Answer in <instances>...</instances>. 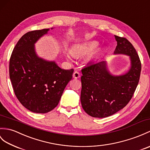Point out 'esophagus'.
<instances>
[{"mask_svg":"<svg viewBox=\"0 0 150 150\" xmlns=\"http://www.w3.org/2000/svg\"><path fill=\"white\" fill-rule=\"evenodd\" d=\"M80 76H81V74H79V72L78 71H75L74 73V74H73V77H74V79H78L79 78Z\"/></svg>","mask_w":150,"mask_h":150,"instance_id":"esophagus-1","label":"esophagus"}]
</instances>
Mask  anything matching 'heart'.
<instances>
[{"label":"heart","mask_w":150,"mask_h":150,"mask_svg":"<svg viewBox=\"0 0 150 150\" xmlns=\"http://www.w3.org/2000/svg\"><path fill=\"white\" fill-rule=\"evenodd\" d=\"M99 43L95 41H89L88 43L82 44H76L72 47L71 52H68L67 54V57L68 59H70L71 55L75 56L81 54H88L91 53L98 47Z\"/></svg>","instance_id":"obj_1"}]
</instances>
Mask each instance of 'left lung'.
Returning a JSON list of instances; mask_svg holds the SVG:
<instances>
[{
  "label": "left lung",
  "instance_id": "left-lung-1",
  "mask_svg": "<svg viewBox=\"0 0 150 150\" xmlns=\"http://www.w3.org/2000/svg\"><path fill=\"white\" fill-rule=\"evenodd\" d=\"M114 36L117 46L114 54L128 55L129 69L123 74L112 75L106 61L91 63L82 69L81 102L85 112L94 117H106L123 109L140 78L141 64L135 48L126 38Z\"/></svg>",
  "mask_w": 150,
  "mask_h": 150
}]
</instances>
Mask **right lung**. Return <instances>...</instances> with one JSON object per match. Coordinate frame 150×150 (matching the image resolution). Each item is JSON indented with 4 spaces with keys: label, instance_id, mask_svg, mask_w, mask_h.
<instances>
[{
    "label": "right lung",
    "instance_id": "right-lung-1",
    "mask_svg": "<svg viewBox=\"0 0 150 150\" xmlns=\"http://www.w3.org/2000/svg\"><path fill=\"white\" fill-rule=\"evenodd\" d=\"M49 30L44 29L24 34L9 61V77L16 98L35 113L48 112L58 105L74 73L73 69H61L55 61L37 55L35 43Z\"/></svg>",
    "mask_w": 150,
    "mask_h": 150
}]
</instances>
